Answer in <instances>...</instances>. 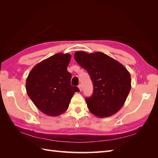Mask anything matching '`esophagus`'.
Masks as SVG:
<instances>
[{"mask_svg":"<svg viewBox=\"0 0 158 158\" xmlns=\"http://www.w3.org/2000/svg\"><path fill=\"white\" fill-rule=\"evenodd\" d=\"M78 87H79V89L80 91H82V85H81V84H79Z\"/></svg>","mask_w":158,"mask_h":158,"instance_id":"34e87169","label":"esophagus"}]
</instances>
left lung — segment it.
<instances>
[{
    "label": "left lung",
    "mask_w": 158,
    "mask_h": 158,
    "mask_svg": "<svg viewBox=\"0 0 158 158\" xmlns=\"http://www.w3.org/2000/svg\"><path fill=\"white\" fill-rule=\"evenodd\" d=\"M74 57L88 71L93 83L92 96L85 99L89 111L102 118L118 112L131 89L128 70L120 62L102 52H77Z\"/></svg>",
    "instance_id": "obj_1"
}]
</instances>
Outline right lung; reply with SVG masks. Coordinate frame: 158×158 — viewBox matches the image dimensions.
Returning <instances> with one entry per match:
<instances>
[{
	"mask_svg": "<svg viewBox=\"0 0 158 158\" xmlns=\"http://www.w3.org/2000/svg\"><path fill=\"white\" fill-rule=\"evenodd\" d=\"M69 53H58L34 66L26 79V89L35 105L45 115L55 117L64 113L79 88L70 85L67 66Z\"/></svg>",
	"mask_w": 158,
	"mask_h": 158,
	"instance_id": "obj_1",
	"label": "right lung"
}]
</instances>
